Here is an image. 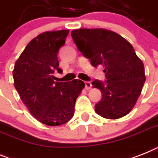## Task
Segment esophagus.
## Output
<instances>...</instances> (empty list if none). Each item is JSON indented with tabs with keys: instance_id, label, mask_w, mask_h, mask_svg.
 <instances>
[{
	"instance_id": "esophagus-1",
	"label": "esophagus",
	"mask_w": 158,
	"mask_h": 158,
	"mask_svg": "<svg viewBox=\"0 0 158 158\" xmlns=\"http://www.w3.org/2000/svg\"><path fill=\"white\" fill-rule=\"evenodd\" d=\"M85 89L87 90L90 89L91 87H92V84H91L89 81H85Z\"/></svg>"
}]
</instances>
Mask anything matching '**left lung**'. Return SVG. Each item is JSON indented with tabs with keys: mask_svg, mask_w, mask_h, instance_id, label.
Wrapping results in <instances>:
<instances>
[{
	"mask_svg": "<svg viewBox=\"0 0 158 158\" xmlns=\"http://www.w3.org/2000/svg\"><path fill=\"white\" fill-rule=\"evenodd\" d=\"M74 43L94 67L102 64L106 81L95 80L102 98L95 112L107 119H118L133 110L145 81L144 64L130 43L105 29H80L71 33Z\"/></svg>",
	"mask_w": 158,
	"mask_h": 158,
	"instance_id": "1",
	"label": "left lung"
}]
</instances>
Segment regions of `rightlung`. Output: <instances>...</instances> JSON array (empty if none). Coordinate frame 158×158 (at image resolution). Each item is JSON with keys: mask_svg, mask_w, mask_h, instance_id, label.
<instances>
[{"mask_svg": "<svg viewBox=\"0 0 158 158\" xmlns=\"http://www.w3.org/2000/svg\"><path fill=\"white\" fill-rule=\"evenodd\" d=\"M69 32L39 34L27 44L13 71L14 86L23 103L36 119L49 126L63 125L73 117L76 100L85 87L77 79L54 81V71H60L57 52Z\"/></svg>", "mask_w": 158, "mask_h": 158, "instance_id": "right-lung-1", "label": "right lung"}]
</instances>
